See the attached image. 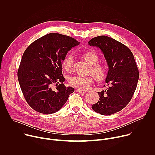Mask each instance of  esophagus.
<instances>
[{"label": "esophagus", "instance_id": "34e87169", "mask_svg": "<svg viewBox=\"0 0 155 155\" xmlns=\"http://www.w3.org/2000/svg\"><path fill=\"white\" fill-rule=\"evenodd\" d=\"M77 91L78 93H86L87 92V91L85 90H80V89H77Z\"/></svg>", "mask_w": 155, "mask_h": 155}]
</instances>
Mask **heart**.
Instances as JSON below:
<instances>
[{
	"instance_id": "1",
	"label": "heart",
	"mask_w": 155,
	"mask_h": 155,
	"mask_svg": "<svg viewBox=\"0 0 155 155\" xmlns=\"http://www.w3.org/2000/svg\"><path fill=\"white\" fill-rule=\"evenodd\" d=\"M85 61L91 66L90 72L93 74L94 77L97 80H103L107 75V69L105 66L101 64H97L99 61L98 55L93 51L84 52L82 54ZM74 56L71 54H67L62 61V65L65 71H69L72 68L74 63ZM93 81V76L83 77L79 75H74L69 78V84L81 90H86L90 86Z\"/></svg>"
}]
</instances>
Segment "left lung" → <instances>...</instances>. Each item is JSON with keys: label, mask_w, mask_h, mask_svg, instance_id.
<instances>
[{"label": "left lung", "mask_w": 155, "mask_h": 155, "mask_svg": "<svg viewBox=\"0 0 155 155\" xmlns=\"http://www.w3.org/2000/svg\"><path fill=\"white\" fill-rule=\"evenodd\" d=\"M88 43L101 49L108 66L107 87L98 93L99 101L92 108L103 115L115 114L129 104L136 89L139 74L134 55L124 44L105 35L93 38Z\"/></svg>", "instance_id": "obj_1"}]
</instances>
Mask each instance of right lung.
Returning a JSON list of instances; mask_svg holds the SVG:
<instances>
[{
    "mask_svg": "<svg viewBox=\"0 0 155 155\" xmlns=\"http://www.w3.org/2000/svg\"><path fill=\"white\" fill-rule=\"evenodd\" d=\"M78 45L71 37L50 33L32 42L24 52L18 78L26 101L35 111L54 114L74 92L63 83L62 65L68 51Z\"/></svg>",
    "mask_w": 155,
    "mask_h": 155,
    "instance_id": "add662e5",
    "label": "right lung"
}]
</instances>
